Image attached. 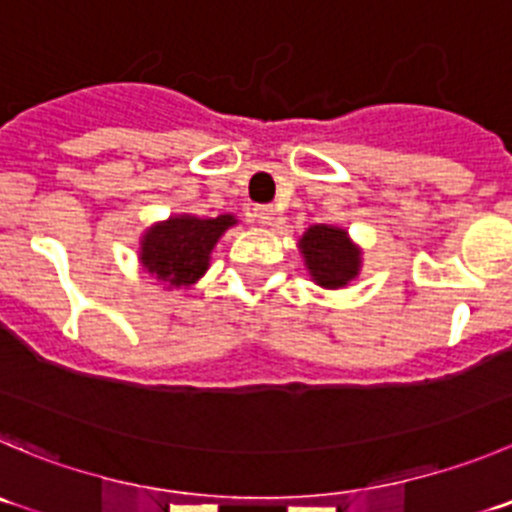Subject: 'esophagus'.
I'll list each match as a JSON object with an SVG mask.
<instances>
[{
  "mask_svg": "<svg viewBox=\"0 0 512 512\" xmlns=\"http://www.w3.org/2000/svg\"><path fill=\"white\" fill-rule=\"evenodd\" d=\"M253 218H256V223H259V226H271L276 218V211L271 206H256L253 208Z\"/></svg>",
  "mask_w": 512,
  "mask_h": 512,
  "instance_id": "1",
  "label": "esophagus"
}]
</instances>
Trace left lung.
Returning a JSON list of instances; mask_svg holds the SVG:
<instances>
[{
    "instance_id": "left-lung-1",
    "label": "left lung",
    "mask_w": 512,
    "mask_h": 512,
    "mask_svg": "<svg viewBox=\"0 0 512 512\" xmlns=\"http://www.w3.org/2000/svg\"><path fill=\"white\" fill-rule=\"evenodd\" d=\"M296 246L311 281L321 289H344L362 271V248L352 241L347 228L316 223L306 228Z\"/></svg>"
}]
</instances>
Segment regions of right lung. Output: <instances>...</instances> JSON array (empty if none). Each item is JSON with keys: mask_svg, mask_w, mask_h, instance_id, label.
Returning a JSON list of instances; mask_svg holds the SVG:
<instances>
[{"mask_svg": "<svg viewBox=\"0 0 512 512\" xmlns=\"http://www.w3.org/2000/svg\"><path fill=\"white\" fill-rule=\"evenodd\" d=\"M236 223L233 213L216 218L175 213L165 221H155L140 236V266L155 276L163 289H191L211 269L213 248Z\"/></svg>", "mask_w": 512, "mask_h": 512, "instance_id": "1", "label": "right lung"}]
</instances>
